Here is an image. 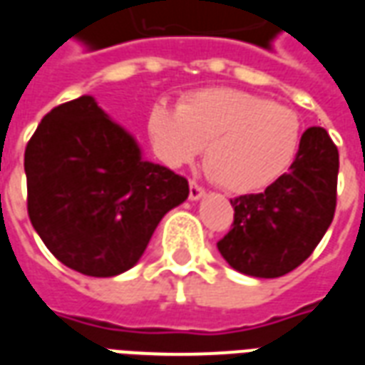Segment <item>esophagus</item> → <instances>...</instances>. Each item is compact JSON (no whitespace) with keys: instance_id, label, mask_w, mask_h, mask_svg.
Instances as JSON below:
<instances>
[{"instance_id":"obj_1","label":"esophagus","mask_w":365,"mask_h":365,"mask_svg":"<svg viewBox=\"0 0 365 365\" xmlns=\"http://www.w3.org/2000/svg\"><path fill=\"white\" fill-rule=\"evenodd\" d=\"M205 195V191L199 187L195 182H190V199L191 201H199V199Z\"/></svg>"}]
</instances>
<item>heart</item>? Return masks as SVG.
<instances>
[{"label": "heart", "instance_id": "1", "mask_svg": "<svg viewBox=\"0 0 365 365\" xmlns=\"http://www.w3.org/2000/svg\"><path fill=\"white\" fill-rule=\"evenodd\" d=\"M146 128L156 156L170 168L193 162L207 143L209 175L232 193H254L277 182L301 144L297 113L235 88L193 91L180 107L152 105Z\"/></svg>", "mask_w": 365, "mask_h": 365}]
</instances>
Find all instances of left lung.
<instances>
[{"label":"left lung","instance_id":"left-lung-1","mask_svg":"<svg viewBox=\"0 0 365 365\" xmlns=\"http://www.w3.org/2000/svg\"><path fill=\"white\" fill-rule=\"evenodd\" d=\"M338 148L322 127L307 128L289 172L262 193L230 199L235 222L217 248L230 268L279 277L313 254L336 209Z\"/></svg>","mask_w":365,"mask_h":365}]
</instances>
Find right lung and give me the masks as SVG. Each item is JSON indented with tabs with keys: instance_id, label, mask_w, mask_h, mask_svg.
Listing matches in <instances>:
<instances>
[{
	"instance_id": "add662e5",
	"label": "right lung",
	"mask_w": 365,
	"mask_h": 365,
	"mask_svg": "<svg viewBox=\"0 0 365 365\" xmlns=\"http://www.w3.org/2000/svg\"><path fill=\"white\" fill-rule=\"evenodd\" d=\"M29 219L64 266L113 277L140 260L187 180L143 158L127 128L91 96L46 113L25 150Z\"/></svg>"
}]
</instances>
